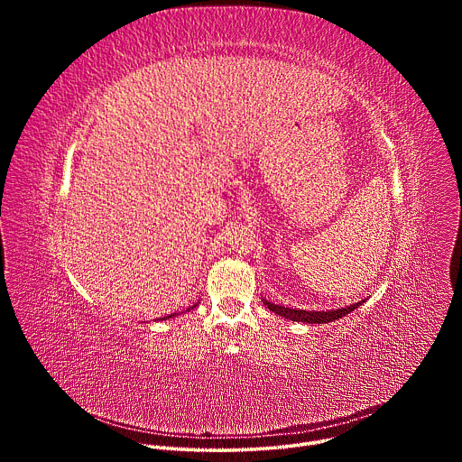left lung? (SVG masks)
Masks as SVG:
<instances>
[{
  "label": "left lung",
  "mask_w": 462,
  "mask_h": 462,
  "mask_svg": "<svg viewBox=\"0 0 462 462\" xmlns=\"http://www.w3.org/2000/svg\"><path fill=\"white\" fill-rule=\"evenodd\" d=\"M265 303V307H269L273 312L287 318V319H292V321H305V323H328V321H335L338 318H344L346 314L353 312L355 309H358L362 301L355 303V305H349V307H342V309H337V310H301V309H289V307H282V305H274L271 301H263Z\"/></svg>",
  "instance_id": "1"
}]
</instances>
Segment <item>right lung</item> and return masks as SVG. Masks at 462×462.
Returning a JSON list of instances; mask_svg holds the SVG:
<instances>
[{
    "instance_id": "add662e5",
    "label": "right lung",
    "mask_w": 462,
    "mask_h": 462,
    "mask_svg": "<svg viewBox=\"0 0 462 462\" xmlns=\"http://www.w3.org/2000/svg\"><path fill=\"white\" fill-rule=\"evenodd\" d=\"M171 316H175V314H170V316H166V318H171ZM166 318H162V319H166Z\"/></svg>"
}]
</instances>
